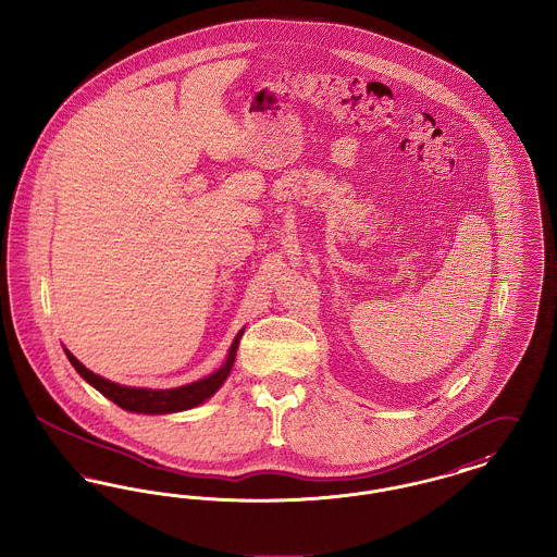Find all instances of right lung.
I'll list each match as a JSON object with an SVG mask.
<instances>
[{
  "mask_svg": "<svg viewBox=\"0 0 557 557\" xmlns=\"http://www.w3.org/2000/svg\"><path fill=\"white\" fill-rule=\"evenodd\" d=\"M239 338H242V332L236 336L234 345L230 348L227 361L223 363L221 370L214 371L205 380L191 382V384L180 386V388H171V391H150V388H132V386L114 384L110 380L96 375L94 371L87 370L79 359H75L66 348L64 350H66V357L73 363V368L79 371L81 377L87 380L96 391H100L112 403H116L121 409L135 411V413H173V411H186V409H191V407L205 403L207 398H211L221 388V384L225 382V377L230 375V371L234 368Z\"/></svg>",
  "mask_w": 557,
  "mask_h": 557,
  "instance_id": "1",
  "label": "right lung"
}]
</instances>
